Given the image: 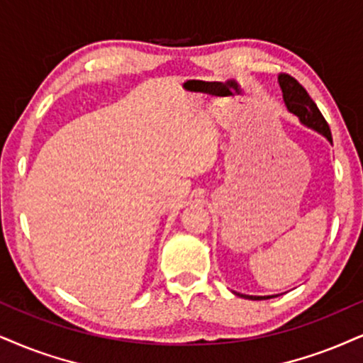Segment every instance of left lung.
<instances>
[{"label":"left lung","instance_id":"8db88e82","mask_svg":"<svg viewBox=\"0 0 363 363\" xmlns=\"http://www.w3.org/2000/svg\"><path fill=\"white\" fill-rule=\"evenodd\" d=\"M277 82H279L281 91H283L284 106L288 107L289 113L296 116L303 126L310 128L313 131L321 134V136L326 138V141H328L330 145H333L328 123H326L323 116H321L318 106L313 102L310 94L305 91V87H303L296 79H293L288 74H281L279 77H277ZM234 294L245 299H252V301H262V299H271L277 296V294H269V296H252V294L235 293V291Z\"/></svg>","mask_w":363,"mask_h":363}]
</instances>
